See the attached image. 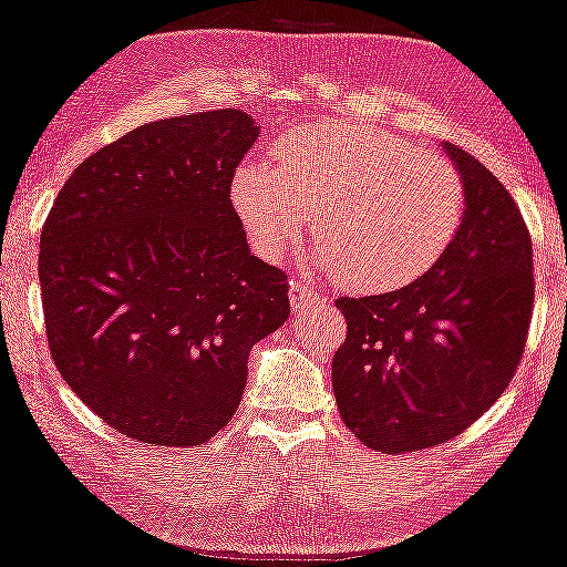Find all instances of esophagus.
<instances>
[{
	"label": "esophagus",
	"mask_w": 567,
	"mask_h": 567,
	"mask_svg": "<svg viewBox=\"0 0 567 567\" xmlns=\"http://www.w3.org/2000/svg\"><path fill=\"white\" fill-rule=\"evenodd\" d=\"M327 298L319 296V292H313V288L303 282H290V306L296 313H303L306 309H311V306H324Z\"/></svg>",
	"instance_id": "esophagus-1"
}]
</instances>
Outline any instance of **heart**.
I'll list each match as a JSON object with an SVG mask.
<instances>
[{"label": "heart", "mask_w": 567, "mask_h": 567, "mask_svg": "<svg viewBox=\"0 0 567 567\" xmlns=\"http://www.w3.org/2000/svg\"><path fill=\"white\" fill-rule=\"evenodd\" d=\"M229 200L258 254L279 261L311 210L313 261L353 292L417 282L452 248L465 184L441 155L361 121L279 136L271 163L245 158Z\"/></svg>", "instance_id": "1"}]
</instances>
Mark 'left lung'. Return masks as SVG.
Returning a JSON list of instances; mask_svg holds the SVG:
<instances>
[{"label": "left lung", "mask_w": 567, "mask_h": 567, "mask_svg": "<svg viewBox=\"0 0 567 567\" xmlns=\"http://www.w3.org/2000/svg\"><path fill=\"white\" fill-rule=\"evenodd\" d=\"M441 147L465 184L452 248L406 288L336 303L349 324L332 357L340 417L383 454L473 425L513 380L534 309L530 235L513 195L462 147Z\"/></svg>", "instance_id": "1"}]
</instances>
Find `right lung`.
Here are the masks:
<instances>
[{"instance_id":"1","label":"right lung","mask_w":567,"mask_h":567,"mask_svg":"<svg viewBox=\"0 0 567 567\" xmlns=\"http://www.w3.org/2000/svg\"><path fill=\"white\" fill-rule=\"evenodd\" d=\"M258 132L235 107L153 121L79 163L52 203L39 243L50 353L128 439H214L250 349L288 319V275L250 256L229 200Z\"/></svg>"}]
</instances>
